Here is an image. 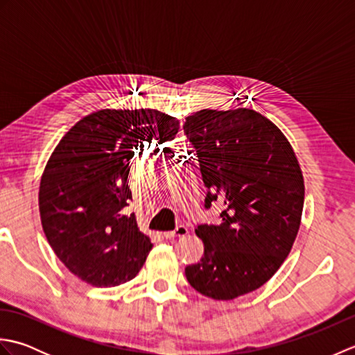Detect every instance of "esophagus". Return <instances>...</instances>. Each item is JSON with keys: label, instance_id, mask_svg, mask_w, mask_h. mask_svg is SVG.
I'll return each instance as SVG.
<instances>
[{"label": "esophagus", "instance_id": "1", "mask_svg": "<svg viewBox=\"0 0 355 355\" xmlns=\"http://www.w3.org/2000/svg\"><path fill=\"white\" fill-rule=\"evenodd\" d=\"M184 235H187V227L186 225H178V227L175 229V230H172V232H164L163 233V236L166 238V239H173V238H178V236H184Z\"/></svg>", "mask_w": 355, "mask_h": 355}]
</instances>
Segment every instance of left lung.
<instances>
[{"label": "left lung", "instance_id": "8db88e82", "mask_svg": "<svg viewBox=\"0 0 355 355\" xmlns=\"http://www.w3.org/2000/svg\"><path fill=\"white\" fill-rule=\"evenodd\" d=\"M184 135L207 193L223 207L218 224H198L205 254L184 268L198 293L230 300L266 284L288 256L299 232L305 186L293 148L259 112L201 110Z\"/></svg>", "mask_w": 355, "mask_h": 355}]
</instances>
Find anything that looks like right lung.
Returning a JSON list of instances; mask_svg holds the SVG:
<instances>
[{
    "label": "right lung",
    "instance_id": "1",
    "mask_svg": "<svg viewBox=\"0 0 355 355\" xmlns=\"http://www.w3.org/2000/svg\"><path fill=\"white\" fill-rule=\"evenodd\" d=\"M175 117L157 110H101L74 125L45 166L40 214L53 252L73 275L116 286L139 273L153 243L128 214L135 149L171 141Z\"/></svg>",
    "mask_w": 355,
    "mask_h": 355
}]
</instances>
